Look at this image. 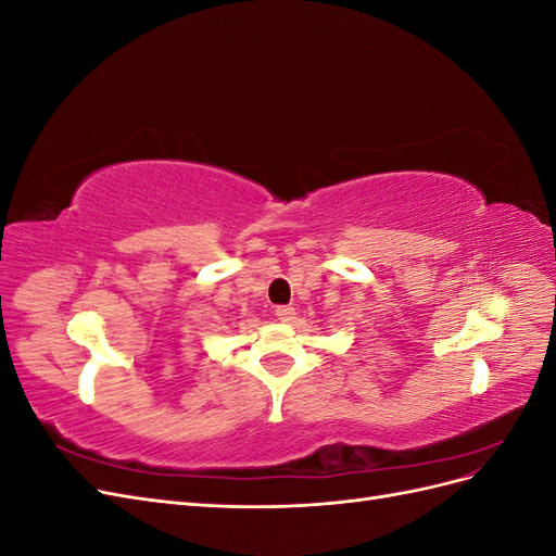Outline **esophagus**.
Wrapping results in <instances>:
<instances>
[{"mask_svg": "<svg viewBox=\"0 0 556 556\" xmlns=\"http://www.w3.org/2000/svg\"><path fill=\"white\" fill-rule=\"evenodd\" d=\"M276 317L280 319V323H290V319L294 317V308L292 306H278Z\"/></svg>", "mask_w": 556, "mask_h": 556, "instance_id": "1", "label": "esophagus"}]
</instances>
